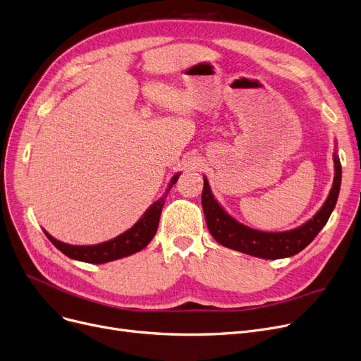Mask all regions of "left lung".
I'll list each match as a JSON object with an SVG mask.
<instances>
[{
  "label": "left lung",
  "instance_id": "left-lung-1",
  "mask_svg": "<svg viewBox=\"0 0 361 361\" xmlns=\"http://www.w3.org/2000/svg\"><path fill=\"white\" fill-rule=\"evenodd\" d=\"M341 162L335 156L334 185L322 209L304 226L283 233H264L238 223L236 219L227 215L224 209L218 205L211 193L207 178H203L205 183H203L202 190V207L203 212H205L208 228L218 243L239 250V252L265 259L292 257L311 243V240L317 236L319 231L327 223L329 216H331L336 205L341 189Z\"/></svg>",
  "mask_w": 361,
  "mask_h": 361
}]
</instances>
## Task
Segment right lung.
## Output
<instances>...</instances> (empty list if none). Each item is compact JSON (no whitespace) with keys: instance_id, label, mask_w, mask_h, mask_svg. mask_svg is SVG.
I'll return each mask as SVG.
<instances>
[{"instance_id":"1","label":"right lung","mask_w":361,"mask_h":361,"mask_svg":"<svg viewBox=\"0 0 361 361\" xmlns=\"http://www.w3.org/2000/svg\"><path fill=\"white\" fill-rule=\"evenodd\" d=\"M178 177H180L178 174L172 177L165 196H162L159 200H156L147 209V212L142 216V219H138V223L134 227H131L128 231L122 233L121 236L112 240H107L99 245H90V246H73V245L56 240L47 231H45V236L50 239V242L59 250H61V252L68 255L69 258L90 262V264H103V262H109V261L119 259L123 257H128L131 254H135L138 250H142L145 246H147V243L153 239L154 233L159 226V218H161L162 208L165 205L168 192L171 187L177 183Z\"/></svg>"}]
</instances>
